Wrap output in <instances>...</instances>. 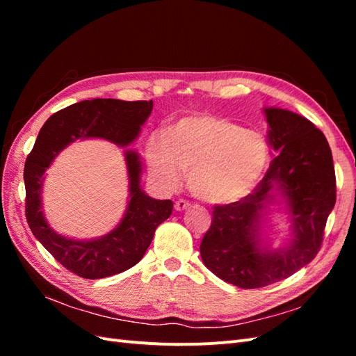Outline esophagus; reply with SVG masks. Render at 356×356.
<instances>
[{"label":"esophagus","instance_id":"esophagus-1","mask_svg":"<svg viewBox=\"0 0 356 356\" xmlns=\"http://www.w3.org/2000/svg\"><path fill=\"white\" fill-rule=\"evenodd\" d=\"M190 207H191V204H190L187 200H182V199H179V200H177V202H175V209H177L178 212L186 211V209H188Z\"/></svg>","mask_w":356,"mask_h":356}]
</instances>
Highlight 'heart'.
<instances>
[{"label":"heart","mask_w":356,"mask_h":356,"mask_svg":"<svg viewBox=\"0 0 356 356\" xmlns=\"http://www.w3.org/2000/svg\"><path fill=\"white\" fill-rule=\"evenodd\" d=\"M145 156L154 178L175 187L188 172V187L208 203H230L250 195L263 181L270 148L258 132L227 118L197 114L181 118L168 134L149 135Z\"/></svg>","instance_id":"b5f03b06"}]
</instances>
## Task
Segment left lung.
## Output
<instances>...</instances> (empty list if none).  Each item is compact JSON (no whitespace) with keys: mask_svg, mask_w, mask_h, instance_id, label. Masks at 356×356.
Segmentation results:
<instances>
[{"mask_svg":"<svg viewBox=\"0 0 356 356\" xmlns=\"http://www.w3.org/2000/svg\"><path fill=\"white\" fill-rule=\"evenodd\" d=\"M268 144L276 152L257 188L243 199L213 207L203 236V264L239 288H261L294 275L316 257L328 215L336 204L331 148L319 129L303 115L264 108ZM284 200L293 233L272 250L261 241L268 204Z\"/></svg>","mask_w":356,"mask_h":356,"instance_id":"obj_1","label":"left lung"}]
</instances>
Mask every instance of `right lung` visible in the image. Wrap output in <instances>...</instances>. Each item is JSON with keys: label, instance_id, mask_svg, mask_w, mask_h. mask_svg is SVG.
I'll use <instances>...</instances> for the list:
<instances>
[{"label": "right lung", "instance_id": "add662e5", "mask_svg": "<svg viewBox=\"0 0 356 356\" xmlns=\"http://www.w3.org/2000/svg\"><path fill=\"white\" fill-rule=\"evenodd\" d=\"M153 101L92 99L67 106L49 117L25 161L26 221L40 243L70 272L86 279L122 273L144 257L159 225L172 213V200L149 197L141 188L143 165L126 149L129 200L120 224L98 239H70L53 230L42 213L41 188L47 168L77 139L101 138L118 147L131 145L152 114Z\"/></svg>", "mask_w": 356, "mask_h": 356}]
</instances>
